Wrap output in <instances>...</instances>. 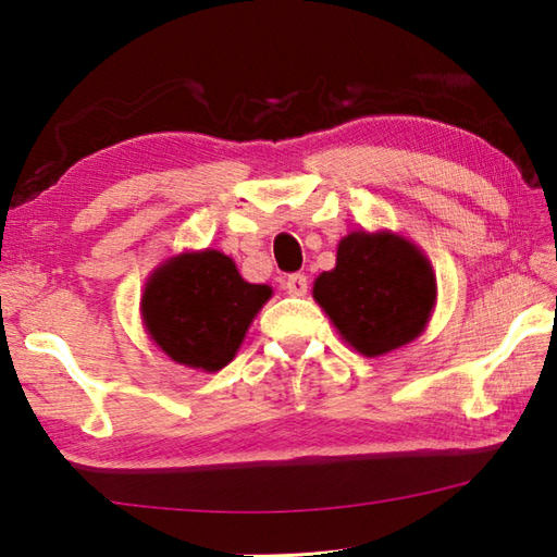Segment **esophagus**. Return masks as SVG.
Segmentation results:
<instances>
[{"label": "esophagus", "mask_w": 557, "mask_h": 557, "mask_svg": "<svg viewBox=\"0 0 557 557\" xmlns=\"http://www.w3.org/2000/svg\"><path fill=\"white\" fill-rule=\"evenodd\" d=\"M285 289L292 297H304V294L309 292V277H306L304 272H292L285 280Z\"/></svg>", "instance_id": "obj_1"}]
</instances>
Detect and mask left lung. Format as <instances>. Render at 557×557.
I'll list each match as a JSON object with an SVG mask.
<instances>
[{
  "instance_id": "1",
  "label": "left lung",
  "mask_w": 557,
  "mask_h": 557,
  "mask_svg": "<svg viewBox=\"0 0 557 557\" xmlns=\"http://www.w3.org/2000/svg\"><path fill=\"white\" fill-rule=\"evenodd\" d=\"M313 297L354 349L381 357L429 323L435 277L429 260L401 236L354 232L339 242L335 270L315 280Z\"/></svg>"
}]
</instances>
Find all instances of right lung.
Listing matches in <instances>:
<instances>
[{
    "label": "right lung",
    "mask_w": 557,
    "mask_h": 557,
    "mask_svg": "<svg viewBox=\"0 0 557 557\" xmlns=\"http://www.w3.org/2000/svg\"><path fill=\"white\" fill-rule=\"evenodd\" d=\"M270 287L246 282L218 251L184 253L162 265L144 292L150 337L174 361L203 371L227 366Z\"/></svg>",
    "instance_id": "obj_1"
}]
</instances>
